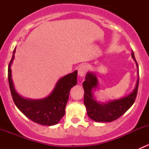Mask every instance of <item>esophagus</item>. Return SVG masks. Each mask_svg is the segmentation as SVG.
Segmentation results:
<instances>
[{"label":"esophagus","mask_w":149,"mask_h":149,"mask_svg":"<svg viewBox=\"0 0 149 149\" xmlns=\"http://www.w3.org/2000/svg\"><path fill=\"white\" fill-rule=\"evenodd\" d=\"M87 72V67L86 65H81L79 67V70H78V73H79V75L81 76V77H83V76H85V74Z\"/></svg>","instance_id":"esophagus-1"}]
</instances>
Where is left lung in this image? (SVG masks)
<instances>
[{
    "mask_svg": "<svg viewBox=\"0 0 149 149\" xmlns=\"http://www.w3.org/2000/svg\"><path fill=\"white\" fill-rule=\"evenodd\" d=\"M132 57L139 67L133 52H132ZM139 83V78H138L137 84L134 91L127 97L115 101H111L107 104H100L94 100L91 93L92 88H96L97 86V77L93 73H88L83 83L84 89L85 91L84 102L86 107L87 115L91 120L96 122L109 123L117 120L121 117L134 103L137 96Z\"/></svg>",
    "mask_w": 149,
    "mask_h": 149,
    "instance_id": "1",
    "label": "left lung"
}]
</instances>
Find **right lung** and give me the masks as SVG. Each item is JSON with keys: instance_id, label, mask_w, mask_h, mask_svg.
<instances>
[{"instance_id": "add662e5", "label": "right lung", "mask_w": 149, "mask_h": 149, "mask_svg": "<svg viewBox=\"0 0 149 149\" xmlns=\"http://www.w3.org/2000/svg\"><path fill=\"white\" fill-rule=\"evenodd\" d=\"M15 52L14 49L8 69V83L15 104L25 116L34 123L48 126L57 124L65 115L70 88L77 84V70L61 78L52 94L45 99L26 100L16 92L12 81L10 64L14 59Z\"/></svg>"}]
</instances>
